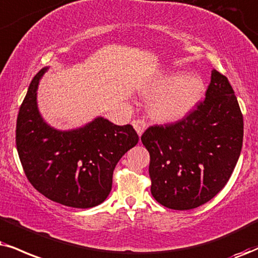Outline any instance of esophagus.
I'll return each instance as SVG.
<instances>
[{
	"label": "esophagus",
	"instance_id": "obj_1",
	"mask_svg": "<svg viewBox=\"0 0 258 258\" xmlns=\"http://www.w3.org/2000/svg\"><path fill=\"white\" fill-rule=\"evenodd\" d=\"M133 126H134V128H135L136 133H138L139 136H141L142 134H144V132L146 130V128H147L146 123L144 122V120H141V119L134 120V122H133Z\"/></svg>",
	"mask_w": 258,
	"mask_h": 258
}]
</instances>
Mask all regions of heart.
<instances>
[{"label":"heart","instance_id":"1","mask_svg":"<svg viewBox=\"0 0 258 258\" xmlns=\"http://www.w3.org/2000/svg\"><path fill=\"white\" fill-rule=\"evenodd\" d=\"M148 111L158 122H176L195 110L206 93L202 76L184 71H167L153 78L144 88Z\"/></svg>","mask_w":258,"mask_h":258}]
</instances>
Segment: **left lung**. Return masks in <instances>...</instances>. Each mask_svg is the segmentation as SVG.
<instances>
[{
	"label": "left lung",
	"mask_w": 258,
	"mask_h": 258,
	"mask_svg": "<svg viewBox=\"0 0 258 258\" xmlns=\"http://www.w3.org/2000/svg\"><path fill=\"white\" fill-rule=\"evenodd\" d=\"M239 104L226 76L213 69L206 99L186 118L141 136L151 155V192L170 209L211 201L230 179L243 146Z\"/></svg>",
	"instance_id": "8db88e82"
}]
</instances>
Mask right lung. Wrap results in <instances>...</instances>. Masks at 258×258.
Returning <instances> with one entry per match:
<instances>
[{"label": "right lung", "mask_w": 258, "mask_h": 258, "mask_svg": "<svg viewBox=\"0 0 258 258\" xmlns=\"http://www.w3.org/2000/svg\"><path fill=\"white\" fill-rule=\"evenodd\" d=\"M47 71L45 67L34 76L19 111V158L27 179L47 199L73 208H92L109 196L114 167L139 136L130 124L116 125L101 116L74 129L50 125L37 100Z\"/></svg>", "instance_id": "1"}]
</instances>
